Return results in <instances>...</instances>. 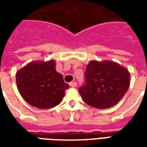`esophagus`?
<instances>
[{"label": "esophagus", "instance_id": "34e87169", "mask_svg": "<svg viewBox=\"0 0 147 147\" xmlns=\"http://www.w3.org/2000/svg\"><path fill=\"white\" fill-rule=\"evenodd\" d=\"M69 86H71V87H76L77 86V83L76 82H71L69 83Z\"/></svg>", "mask_w": 147, "mask_h": 147}]
</instances>
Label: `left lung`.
I'll return each instance as SVG.
<instances>
[{
	"instance_id": "obj_1",
	"label": "left lung",
	"mask_w": 147,
	"mask_h": 147,
	"mask_svg": "<svg viewBox=\"0 0 147 147\" xmlns=\"http://www.w3.org/2000/svg\"><path fill=\"white\" fill-rule=\"evenodd\" d=\"M84 78L85 83L79 88L80 95L87 105L101 109L120 102L130 86L128 71L112 61H90Z\"/></svg>"
}]
</instances>
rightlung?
<instances>
[{
    "instance_id": "add662e5",
    "label": "right lung",
    "mask_w": 147,
    "mask_h": 147,
    "mask_svg": "<svg viewBox=\"0 0 147 147\" xmlns=\"http://www.w3.org/2000/svg\"><path fill=\"white\" fill-rule=\"evenodd\" d=\"M20 94L26 102L38 109H50L60 104L69 88L62 75L57 72L54 61L32 62L16 73Z\"/></svg>"
}]
</instances>
